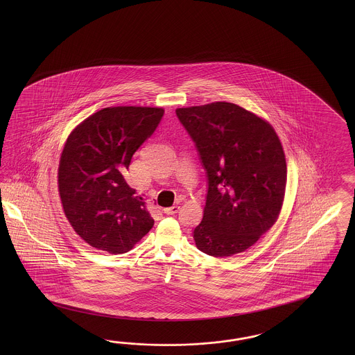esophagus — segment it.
<instances>
[{
	"label": "esophagus",
	"mask_w": 355,
	"mask_h": 355,
	"mask_svg": "<svg viewBox=\"0 0 355 355\" xmlns=\"http://www.w3.org/2000/svg\"><path fill=\"white\" fill-rule=\"evenodd\" d=\"M180 211V205H172L169 208H164V214L166 215H175Z\"/></svg>",
	"instance_id": "esophagus-1"
}]
</instances>
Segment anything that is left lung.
I'll list each match as a JSON object with an SVG mask.
<instances>
[{
    "label": "left lung",
    "mask_w": 355,
    "mask_h": 355,
    "mask_svg": "<svg viewBox=\"0 0 355 355\" xmlns=\"http://www.w3.org/2000/svg\"><path fill=\"white\" fill-rule=\"evenodd\" d=\"M207 174L205 215L196 248L215 258L257 243L276 223L286 186V162L267 121L232 103L178 107Z\"/></svg>",
    "instance_id": "obj_1"
}]
</instances>
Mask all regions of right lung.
I'll list each match as a JSON object with an SVG mask.
<instances>
[{
	"instance_id": "right-lung-1",
	"label": "right lung",
	"mask_w": 355,
	"mask_h": 355,
	"mask_svg": "<svg viewBox=\"0 0 355 355\" xmlns=\"http://www.w3.org/2000/svg\"><path fill=\"white\" fill-rule=\"evenodd\" d=\"M162 116V107H104L66 140L58 191L69 223L89 246L125 254L152 229L155 221L126 173Z\"/></svg>"
}]
</instances>
